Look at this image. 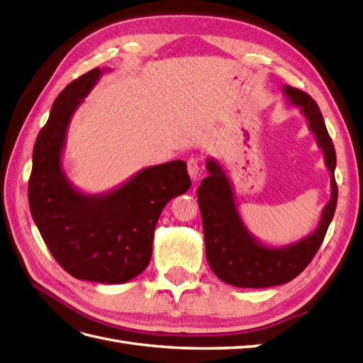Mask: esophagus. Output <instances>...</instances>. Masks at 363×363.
Here are the masks:
<instances>
[{
  "mask_svg": "<svg viewBox=\"0 0 363 363\" xmlns=\"http://www.w3.org/2000/svg\"><path fill=\"white\" fill-rule=\"evenodd\" d=\"M188 172H189L192 180H199L200 175H201L200 162L196 160V159H189V160H188Z\"/></svg>",
  "mask_w": 363,
  "mask_h": 363,
  "instance_id": "obj_1",
  "label": "esophagus"
}]
</instances>
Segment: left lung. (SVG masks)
Instances as JSON below:
<instances>
[{
  "label": "left lung",
  "instance_id": "left-lung-1",
  "mask_svg": "<svg viewBox=\"0 0 363 363\" xmlns=\"http://www.w3.org/2000/svg\"><path fill=\"white\" fill-rule=\"evenodd\" d=\"M291 106L300 108L307 127L323 151L330 172V200L324 206L316 228L289 245H268L252 235L238 211L236 195L225 168L213 157L206 159L208 177L199 188L206 257L215 276L236 288H269L294 280L309 265L321 247L337 203L335 182L336 152L320 107L306 92L283 84Z\"/></svg>",
  "mask_w": 363,
  "mask_h": 363
}]
</instances>
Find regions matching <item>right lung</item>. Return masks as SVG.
Returning a JSON list of instances; mask_svg holds the SVG:
<instances>
[{
  "mask_svg": "<svg viewBox=\"0 0 363 363\" xmlns=\"http://www.w3.org/2000/svg\"><path fill=\"white\" fill-rule=\"evenodd\" d=\"M111 69L95 68L69 83L54 101L33 148L28 204L59 265L79 280L125 283L144 271L163 207L191 188L183 160L138 171L116 188L87 194L63 168L71 119Z\"/></svg>",
  "mask_w": 363,
  "mask_h": 363,
  "instance_id": "add662e5",
  "label": "right lung"
}]
</instances>
